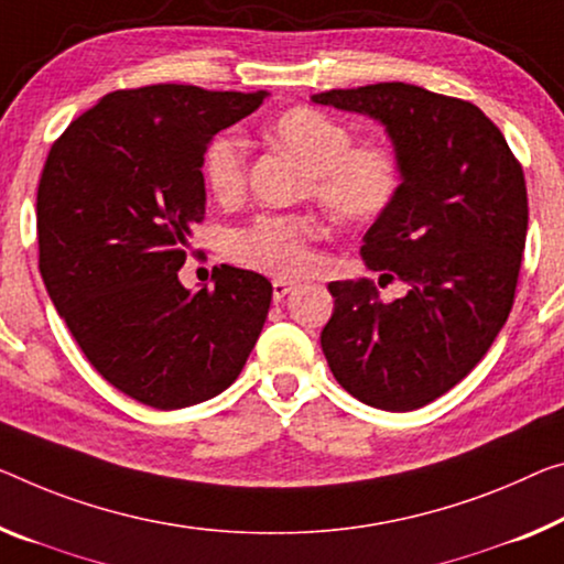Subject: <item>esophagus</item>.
Returning a JSON list of instances; mask_svg holds the SVG:
<instances>
[{"label":"esophagus","mask_w":564,"mask_h":564,"mask_svg":"<svg viewBox=\"0 0 564 564\" xmlns=\"http://www.w3.org/2000/svg\"><path fill=\"white\" fill-rule=\"evenodd\" d=\"M292 290H294V282L274 280V282H272V297H274V302H282Z\"/></svg>","instance_id":"1"}]
</instances>
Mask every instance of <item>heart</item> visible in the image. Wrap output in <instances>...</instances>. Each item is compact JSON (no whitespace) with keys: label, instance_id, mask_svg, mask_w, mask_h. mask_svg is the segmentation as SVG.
<instances>
[{"label":"heart","instance_id":"heart-1","mask_svg":"<svg viewBox=\"0 0 564 564\" xmlns=\"http://www.w3.org/2000/svg\"><path fill=\"white\" fill-rule=\"evenodd\" d=\"M270 138L310 169V192L345 227L378 221L401 194L403 166L388 143H355L352 131L315 108L297 106L276 116ZM206 186L221 204L245 194L247 151L234 135H216L202 159ZM315 221L307 216L264 214L229 234L234 262L272 276H297L310 267Z\"/></svg>","mask_w":564,"mask_h":564}]
</instances>
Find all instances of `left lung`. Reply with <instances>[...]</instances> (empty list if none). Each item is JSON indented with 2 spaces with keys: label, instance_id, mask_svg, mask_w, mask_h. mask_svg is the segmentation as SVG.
I'll return each mask as SVG.
<instances>
[{
  "label": "left lung",
  "instance_id": "8db88e82",
  "mask_svg": "<svg viewBox=\"0 0 564 564\" xmlns=\"http://www.w3.org/2000/svg\"><path fill=\"white\" fill-rule=\"evenodd\" d=\"M386 126L403 166L395 204L362 237L372 280L330 282V323L319 345L333 376L358 401L415 411L469 376L505 327L527 239L522 163L469 100L419 85L378 83L312 95Z\"/></svg>",
  "mask_w": 564,
  "mask_h": 564
}]
</instances>
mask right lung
<instances>
[{"label":"right lung","mask_w":564,"mask_h":564,"mask_svg":"<svg viewBox=\"0 0 564 564\" xmlns=\"http://www.w3.org/2000/svg\"><path fill=\"white\" fill-rule=\"evenodd\" d=\"M267 98L196 85L116 90L52 143L37 186L40 274L90 366L159 411L209 401L237 380L272 284L221 264L214 288L178 282L204 221L212 138Z\"/></svg>","instance_id":"obj_1"}]
</instances>
